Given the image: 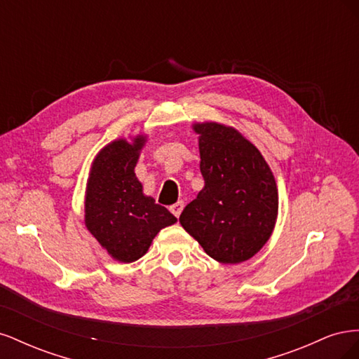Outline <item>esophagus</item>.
I'll list each match as a JSON object with an SVG mask.
<instances>
[{"instance_id":"1","label":"esophagus","mask_w":359,"mask_h":359,"mask_svg":"<svg viewBox=\"0 0 359 359\" xmlns=\"http://www.w3.org/2000/svg\"><path fill=\"white\" fill-rule=\"evenodd\" d=\"M182 208H184V202H181V201H180V202H177L175 205H172L169 210H170V212H172L173 215H175L177 219H178V217H180V215H181V212H182Z\"/></svg>"}]
</instances>
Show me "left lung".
<instances>
[{
	"instance_id": "obj_1",
	"label": "left lung",
	"mask_w": 359,
	"mask_h": 359,
	"mask_svg": "<svg viewBox=\"0 0 359 359\" xmlns=\"http://www.w3.org/2000/svg\"><path fill=\"white\" fill-rule=\"evenodd\" d=\"M193 130L199 135L205 186L180 223L217 262L241 264L273 235L276 178L260 151L236 128L208 121L194 123Z\"/></svg>"
}]
</instances>
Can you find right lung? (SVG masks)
<instances>
[{
    "mask_svg": "<svg viewBox=\"0 0 359 359\" xmlns=\"http://www.w3.org/2000/svg\"><path fill=\"white\" fill-rule=\"evenodd\" d=\"M145 135L103 147L91 163L85 190V226L107 255L130 264L142 257L163 227L177 222L165 206L144 194L135 173Z\"/></svg>",
    "mask_w": 359,
    "mask_h": 359,
    "instance_id": "right-lung-1",
    "label": "right lung"
}]
</instances>
